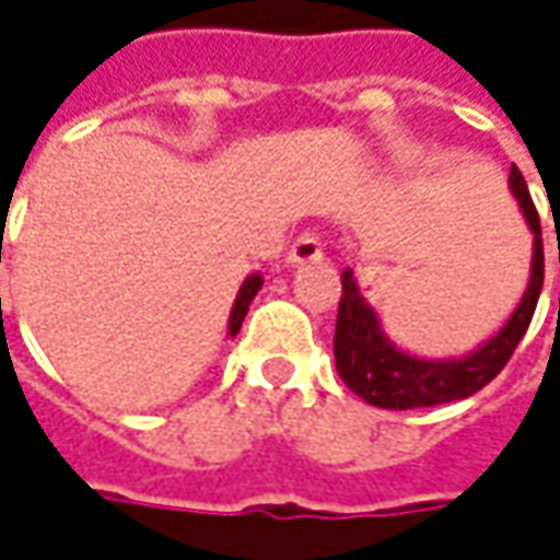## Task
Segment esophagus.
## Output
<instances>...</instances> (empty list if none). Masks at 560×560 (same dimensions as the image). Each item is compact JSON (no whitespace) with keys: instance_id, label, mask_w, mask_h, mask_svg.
<instances>
[{"instance_id":"esophagus-1","label":"esophagus","mask_w":560,"mask_h":560,"mask_svg":"<svg viewBox=\"0 0 560 560\" xmlns=\"http://www.w3.org/2000/svg\"><path fill=\"white\" fill-rule=\"evenodd\" d=\"M325 257V248H322V238L315 235V232H303L300 238H296L291 250H288V264H315V260H322Z\"/></svg>"}]
</instances>
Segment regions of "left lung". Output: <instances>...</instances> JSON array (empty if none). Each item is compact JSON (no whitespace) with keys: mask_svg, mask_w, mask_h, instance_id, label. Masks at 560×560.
<instances>
[{"mask_svg":"<svg viewBox=\"0 0 560 560\" xmlns=\"http://www.w3.org/2000/svg\"><path fill=\"white\" fill-rule=\"evenodd\" d=\"M509 189L518 201L524 223L534 232L530 279L503 328L466 355L423 359L392 343L376 310L361 294L355 272L352 269L343 272V296H340L337 334H334V361H337L340 380L368 405L386 410H410L463 401L478 389H485L490 380L503 371L505 361L512 359L515 346L527 334L536 300L542 291V230H539V214L530 199V189L515 165L509 174Z\"/></svg>","mask_w":560,"mask_h":560,"instance_id":"8db88e82","label":"left lung"}]
</instances>
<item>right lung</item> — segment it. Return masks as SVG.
<instances>
[{
	"label": "right lung",
	"instance_id": "1",
	"mask_svg": "<svg viewBox=\"0 0 560 560\" xmlns=\"http://www.w3.org/2000/svg\"><path fill=\"white\" fill-rule=\"evenodd\" d=\"M264 288V276L260 272H250L248 279L242 281V288H238V294H235V303H232V312H230V337H235L238 330H242V322H245V315H248V306L250 300L257 296V291Z\"/></svg>",
	"mask_w": 560,
	"mask_h": 560
}]
</instances>
